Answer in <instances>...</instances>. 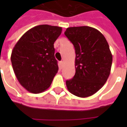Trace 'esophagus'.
<instances>
[{"instance_id": "1", "label": "esophagus", "mask_w": 127, "mask_h": 127, "mask_svg": "<svg viewBox=\"0 0 127 127\" xmlns=\"http://www.w3.org/2000/svg\"><path fill=\"white\" fill-rule=\"evenodd\" d=\"M63 61H61L60 62V66L63 67Z\"/></svg>"}]
</instances>
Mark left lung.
I'll return each instance as SVG.
<instances>
[{"label":"left lung","instance_id":"obj_1","mask_svg":"<svg viewBox=\"0 0 127 127\" xmlns=\"http://www.w3.org/2000/svg\"><path fill=\"white\" fill-rule=\"evenodd\" d=\"M64 34L75 50V74L66 81L67 89L79 97L92 96L110 74L112 54L108 43L101 32L90 26L69 27Z\"/></svg>","mask_w":127,"mask_h":127}]
</instances>
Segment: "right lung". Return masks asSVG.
I'll return each instance as SVG.
<instances>
[{"instance_id":"obj_1","label":"right lung","mask_w":127,"mask_h":127,"mask_svg":"<svg viewBox=\"0 0 127 127\" xmlns=\"http://www.w3.org/2000/svg\"><path fill=\"white\" fill-rule=\"evenodd\" d=\"M62 32L59 26L43 24L24 34L11 56L18 82L30 93L38 94L49 88L58 71L54 43Z\"/></svg>"}]
</instances>
